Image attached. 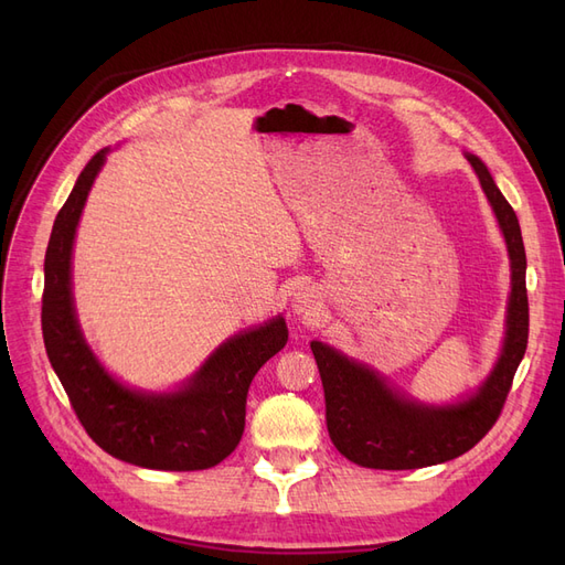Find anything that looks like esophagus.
Masks as SVG:
<instances>
[{
    "instance_id": "1",
    "label": "esophagus",
    "mask_w": 565,
    "mask_h": 565,
    "mask_svg": "<svg viewBox=\"0 0 565 565\" xmlns=\"http://www.w3.org/2000/svg\"><path fill=\"white\" fill-rule=\"evenodd\" d=\"M318 306V295L316 289L311 287H301L299 292H295V299H292V311L297 316H309L311 311H316Z\"/></svg>"
}]
</instances>
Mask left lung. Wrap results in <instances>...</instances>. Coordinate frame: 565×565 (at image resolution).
I'll return each instance as SVG.
<instances>
[{
  "label": "left lung",
  "mask_w": 565,
  "mask_h": 565,
  "mask_svg": "<svg viewBox=\"0 0 565 565\" xmlns=\"http://www.w3.org/2000/svg\"><path fill=\"white\" fill-rule=\"evenodd\" d=\"M465 156L498 216L509 252L511 292L500 358L478 388L467 393V398L450 405H426L391 386L370 365L322 341H311L324 388L330 438L353 465L403 471L434 467L465 455L498 422L516 367L523 361L527 347V295L521 226L481 158L471 152Z\"/></svg>",
  "instance_id": "1"
}]
</instances>
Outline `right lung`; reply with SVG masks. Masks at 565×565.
Instances as JSON below:
<instances>
[{
	"label": "right lung",
	"instance_id": "add662e5",
	"mask_svg": "<svg viewBox=\"0 0 565 565\" xmlns=\"http://www.w3.org/2000/svg\"><path fill=\"white\" fill-rule=\"evenodd\" d=\"M108 148L82 169L44 256L42 334L49 363L98 448L136 467L198 471L224 461L243 438L254 374L287 344L282 316L226 339L174 391L131 388L100 365L82 334L73 299V245L84 202Z\"/></svg>",
	"mask_w": 565,
	"mask_h": 565
}]
</instances>
